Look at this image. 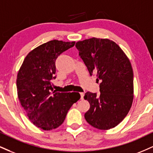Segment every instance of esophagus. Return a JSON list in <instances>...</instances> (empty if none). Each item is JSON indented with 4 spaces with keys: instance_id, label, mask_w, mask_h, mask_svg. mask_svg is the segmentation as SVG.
I'll return each mask as SVG.
<instances>
[{
    "instance_id": "esophagus-1",
    "label": "esophagus",
    "mask_w": 153,
    "mask_h": 153,
    "mask_svg": "<svg viewBox=\"0 0 153 153\" xmlns=\"http://www.w3.org/2000/svg\"><path fill=\"white\" fill-rule=\"evenodd\" d=\"M80 99H81V100H83V99H84V95H85L84 93H80Z\"/></svg>"
}]
</instances>
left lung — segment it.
Segmentation results:
<instances>
[{
	"label": "left lung",
	"mask_w": 153,
	"mask_h": 153,
	"mask_svg": "<svg viewBox=\"0 0 153 153\" xmlns=\"http://www.w3.org/2000/svg\"><path fill=\"white\" fill-rule=\"evenodd\" d=\"M91 76L100 82V94L87 92L90 109L86 121L97 129L117 126L128 115L133 100V71L129 59L115 42L92 38L75 44Z\"/></svg>",
	"instance_id": "1"
}]
</instances>
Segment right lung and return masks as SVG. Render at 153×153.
I'll return each mask as SVG.
<instances>
[{
    "label": "right lung",
    "instance_id": "1",
    "mask_svg": "<svg viewBox=\"0 0 153 153\" xmlns=\"http://www.w3.org/2000/svg\"><path fill=\"white\" fill-rule=\"evenodd\" d=\"M74 45L75 42L57 40L42 44L27 55L18 71L20 102L29 120L44 130L60 126L71 107L80 98L78 93H57L52 87L57 58Z\"/></svg>",
    "mask_w": 153,
    "mask_h": 153
}]
</instances>
